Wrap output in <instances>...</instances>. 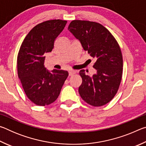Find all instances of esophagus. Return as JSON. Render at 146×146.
Instances as JSON below:
<instances>
[{
  "instance_id": "34e87169",
  "label": "esophagus",
  "mask_w": 146,
  "mask_h": 146,
  "mask_svg": "<svg viewBox=\"0 0 146 146\" xmlns=\"http://www.w3.org/2000/svg\"><path fill=\"white\" fill-rule=\"evenodd\" d=\"M75 73H76V71L75 70H70V71H69V75H70V76H72Z\"/></svg>"
}]
</instances>
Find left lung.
<instances>
[{"label":"left lung","mask_w":146,"mask_h":146,"mask_svg":"<svg viewBox=\"0 0 146 146\" xmlns=\"http://www.w3.org/2000/svg\"><path fill=\"white\" fill-rule=\"evenodd\" d=\"M68 30L96 59L93 67L97 74L90 76L85 70L79 72L82 79L78 88L81 98L95 107L106 104L117 94L122 80L123 59L117 41L108 29L95 22L75 20Z\"/></svg>","instance_id":"left-lung-1"}]
</instances>
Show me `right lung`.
Segmentation results:
<instances>
[{
  "mask_svg": "<svg viewBox=\"0 0 146 146\" xmlns=\"http://www.w3.org/2000/svg\"><path fill=\"white\" fill-rule=\"evenodd\" d=\"M67 21L51 20L40 23L29 32L17 56V72L24 92L37 106L50 104L57 99L68 76L67 71L44 67L45 53L54 48V42Z\"/></svg>",
  "mask_w": 146,
  "mask_h": 146,
  "instance_id": "add662e5",
  "label": "right lung"
}]
</instances>
